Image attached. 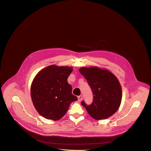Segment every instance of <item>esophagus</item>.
Masks as SVG:
<instances>
[{"instance_id": "esophagus-1", "label": "esophagus", "mask_w": 151, "mask_h": 151, "mask_svg": "<svg viewBox=\"0 0 151 151\" xmlns=\"http://www.w3.org/2000/svg\"><path fill=\"white\" fill-rule=\"evenodd\" d=\"M82 95H80V96H79L78 97V101H81L82 99Z\"/></svg>"}]
</instances>
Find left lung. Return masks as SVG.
<instances>
[{"instance_id":"8db88e82","label":"left lung","mask_w":151,"mask_h":151,"mask_svg":"<svg viewBox=\"0 0 151 151\" xmlns=\"http://www.w3.org/2000/svg\"><path fill=\"white\" fill-rule=\"evenodd\" d=\"M79 72L87 80L93 93V101L90 105L81 102L91 116L101 120L114 114L120 106L122 96L117 78L108 70L94 66L81 68Z\"/></svg>"}]
</instances>
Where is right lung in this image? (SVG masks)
Instances as JSON below:
<instances>
[{"mask_svg":"<svg viewBox=\"0 0 151 151\" xmlns=\"http://www.w3.org/2000/svg\"><path fill=\"white\" fill-rule=\"evenodd\" d=\"M72 70L71 67L50 65L35 77L30 88L32 100L36 111L46 119H61L70 104L78 100L67 81Z\"/></svg>","mask_w":151,"mask_h":151,"instance_id":"add662e5","label":"right lung"}]
</instances>
